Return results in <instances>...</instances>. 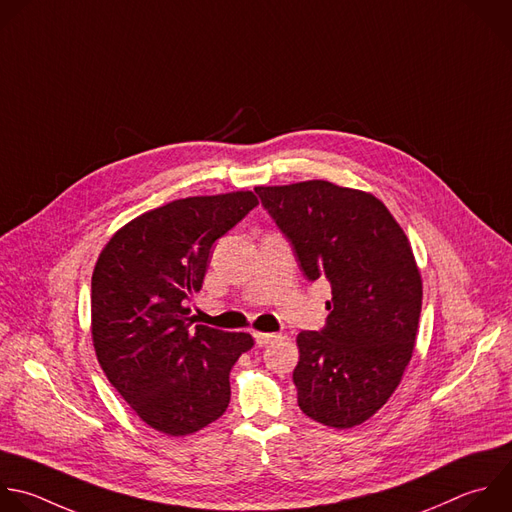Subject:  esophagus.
Masks as SVG:
<instances>
[{
	"label": "esophagus",
	"instance_id": "esophagus-1",
	"mask_svg": "<svg viewBox=\"0 0 512 512\" xmlns=\"http://www.w3.org/2000/svg\"><path fill=\"white\" fill-rule=\"evenodd\" d=\"M279 333H271V331H255V342L257 346H267L269 342H273V339H277Z\"/></svg>",
	"mask_w": 512,
	"mask_h": 512
}]
</instances>
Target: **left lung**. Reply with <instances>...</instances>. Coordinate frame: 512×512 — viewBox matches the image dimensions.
I'll use <instances>...</instances> for the list:
<instances>
[{
	"mask_svg": "<svg viewBox=\"0 0 512 512\" xmlns=\"http://www.w3.org/2000/svg\"><path fill=\"white\" fill-rule=\"evenodd\" d=\"M255 191L307 279L331 283L325 329L297 335L299 408L329 428L360 426L390 400L414 354L422 275L410 241L366 191L329 181Z\"/></svg>",
	"mask_w": 512,
	"mask_h": 512,
	"instance_id": "8db88e82",
	"label": "left lung"
}]
</instances>
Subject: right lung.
<instances>
[{"label": "right lung", "mask_w": 512, "mask_h": 512, "mask_svg": "<svg viewBox=\"0 0 512 512\" xmlns=\"http://www.w3.org/2000/svg\"><path fill=\"white\" fill-rule=\"evenodd\" d=\"M251 191L187 197L120 227L92 273V344L100 368L136 416L166 436L219 420L229 376L255 346L245 331L195 325L213 243L253 207Z\"/></svg>", "instance_id": "1"}]
</instances>
